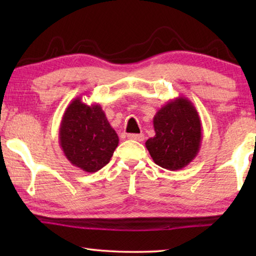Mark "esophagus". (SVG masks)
<instances>
[{
    "label": "esophagus",
    "instance_id": "1",
    "mask_svg": "<svg viewBox=\"0 0 256 256\" xmlns=\"http://www.w3.org/2000/svg\"><path fill=\"white\" fill-rule=\"evenodd\" d=\"M128 138H131V140H136V141H144V134H128Z\"/></svg>",
    "mask_w": 256,
    "mask_h": 256
}]
</instances>
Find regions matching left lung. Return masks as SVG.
<instances>
[{"label": "left lung", "mask_w": 256, "mask_h": 256, "mask_svg": "<svg viewBox=\"0 0 256 256\" xmlns=\"http://www.w3.org/2000/svg\"><path fill=\"white\" fill-rule=\"evenodd\" d=\"M156 136L146 142L158 166L178 170L196 157L202 141L201 120L196 108L185 97H178L160 108L154 118Z\"/></svg>", "instance_id": "left-lung-1"}]
</instances>
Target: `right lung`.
<instances>
[{"mask_svg":"<svg viewBox=\"0 0 256 256\" xmlns=\"http://www.w3.org/2000/svg\"><path fill=\"white\" fill-rule=\"evenodd\" d=\"M58 138L68 162L86 172L106 166L120 141L102 106L86 105L81 97L73 99L64 112Z\"/></svg>","mask_w":256,"mask_h":256,"instance_id":"add662e5","label":"right lung"}]
</instances>
